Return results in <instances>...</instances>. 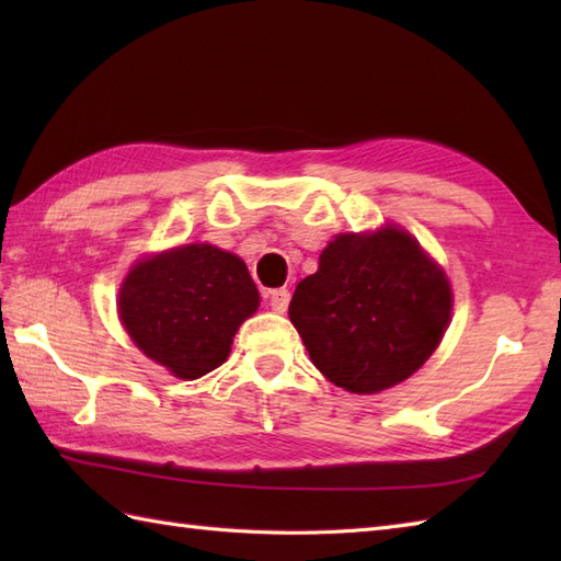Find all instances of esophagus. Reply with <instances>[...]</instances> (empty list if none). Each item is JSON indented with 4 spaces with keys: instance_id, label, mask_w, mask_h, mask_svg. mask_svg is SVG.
Listing matches in <instances>:
<instances>
[{
    "instance_id": "1",
    "label": "esophagus",
    "mask_w": 561,
    "mask_h": 561,
    "mask_svg": "<svg viewBox=\"0 0 561 561\" xmlns=\"http://www.w3.org/2000/svg\"><path fill=\"white\" fill-rule=\"evenodd\" d=\"M267 299H270V306H272L274 313H284V311H287V306H289L291 294H289V289H274V291L267 294Z\"/></svg>"
}]
</instances>
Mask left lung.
<instances>
[{"label":"left lung","mask_w":561,"mask_h":561,"mask_svg":"<svg viewBox=\"0 0 561 561\" xmlns=\"http://www.w3.org/2000/svg\"><path fill=\"white\" fill-rule=\"evenodd\" d=\"M446 272L400 226L340 233L318 272L296 287L289 318L316 368L371 396L402 383L434 354L450 323Z\"/></svg>","instance_id":"obj_1"}]
</instances>
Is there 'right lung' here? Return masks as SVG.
I'll list each match as a JSON object with an SVG mask.
<instances>
[{"mask_svg":"<svg viewBox=\"0 0 561 561\" xmlns=\"http://www.w3.org/2000/svg\"><path fill=\"white\" fill-rule=\"evenodd\" d=\"M257 306L245 262L209 243L139 260L117 294L127 335L151 362L183 380L221 366L238 328Z\"/></svg>","mask_w":561,"mask_h":561,"instance_id":"add662e5","label":"right lung"}]
</instances>
